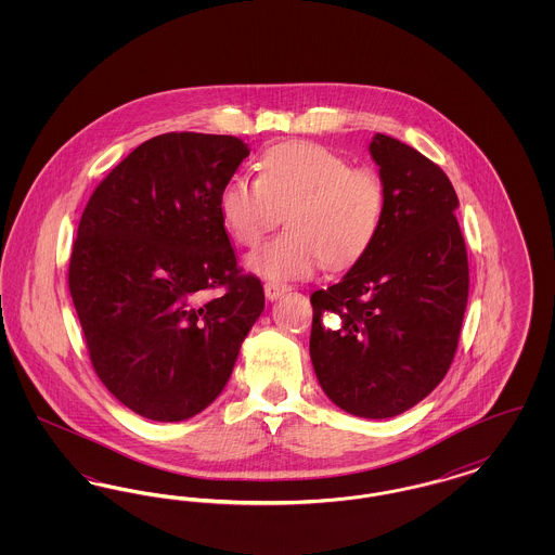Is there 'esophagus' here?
Masks as SVG:
<instances>
[{
	"label": "esophagus",
	"mask_w": 555,
	"mask_h": 555,
	"mask_svg": "<svg viewBox=\"0 0 555 555\" xmlns=\"http://www.w3.org/2000/svg\"><path fill=\"white\" fill-rule=\"evenodd\" d=\"M289 287L285 285V283H274V281H268L264 285V295L268 301H274V299H279L283 293H287Z\"/></svg>",
	"instance_id": "1"
}]
</instances>
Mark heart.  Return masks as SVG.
Wrapping results in <instances>:
<instances>
[{
	"label": "heart",
	"mask_w": 555,
	"mask_h": 555,
	"mask_svg": "<svg viewBox=\"0 0 555 555\" xmlns=\"http://www.w3.org/2000/svg\"><path fill=\"white\" fill-rule=\"evenodd\" d=\"M258 168V179L233 177L218 197L220 218L243 247L256 245L285 214L287 231L247 258L254 274L299 281L322 262L344 270L369 251L387 208L378 172L314 143L276 145Z\"/></svg>",
	"instance_id": "b5f03b06"
}]
</instances>
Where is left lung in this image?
Here are the masks:
<instances>
[{
    "instance_id": "1",
    "label": "left lung",
    "mask_w": 555,
    "mask_h": 555,
    "mask_svg": "<svg viewBox=\"0 0 555 555\" xmlns=\"http://www.w3.org/2000/svg\"><path fill=\"white\" fill-rule=\"evenodd\" d=\"M370 156L387 191L380 231L337 285L314 291L310 358L326 397L360 418H391L448 374L468 304V256L448 175L376 132ZM337 311L339 332L322 311Z\"/></svg>"
}]
</instances>
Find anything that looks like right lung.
<instances>
[{"label":"right lung","instance_id":"obj_1","mask_svg":"<svg viewBox=\"0 0 555 555\" xmlns=\"http://www.w3.org/2000/svg\"><path fill=\"white\" fill-rule=\"evenodd\" d=\"M247 156L231 134H158L107 175L80 216L68 287L89 358L143 418L181 423L206 410L264 310L262 283L241 272L218 208Z\"/></svg>","mask_w":555,"mask_h":555}]
</instances>
